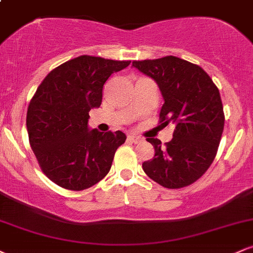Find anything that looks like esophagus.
<instances>
[{
  "mask_svg": "<svg viewBox=\"0 0 253 253\" xmlns=\"http://www.w3.org/2000/svg\"><path fill=\"white\" fill-rule=\"evenodd\" d=\"M128 140L132 141V143L136 144V143H139V141L143 140V138L139 135H135V134H130V135H128Z\"/></svg>",
  "mask_w": 253,
  "mask_h": 253,
  "instance_id": "esophagus-1",
  "label": "esophagus"
}]
</instances>
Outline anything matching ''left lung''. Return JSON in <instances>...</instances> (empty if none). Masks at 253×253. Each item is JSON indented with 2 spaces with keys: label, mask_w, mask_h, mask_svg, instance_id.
Returning <instances> with one entry per match:
<instances>
[{
  "label": "left lung",
  "mask_w": 253,
  "mask_h": 253,
  "mask_svg": "<svg viewBox=\"0 0 253 253\" xmlns=\"http://www.w3.org/2000/svg\"><path fill=\"white\" fill-rule=\"evenodd\" d=\"M133 66L158 84L164 104L159 124H175L173 138L162 145L147 138L155 156L144 162L151 179L168 189L193 184L215 158L225 114L217 86L201 66L173 56L133 60Z\"/></svg>",
  "instance_id": "8db88e82"
}]
</instances>
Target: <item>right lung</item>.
<instances>
[{"mask_svg": "<svg viewBox=\"0 0 253 253\" xmlns=\"http://www.w3.org/2000/svg\"><path fill=\"white\" fill-rule=\"evenodd\" d=\"M129 63L74 58L53 69L32 97L26 118L30 145L42 172L64 189H88L104 178L126 140L121 130H89L88 120L90 109L101 106L106 81Z\"/></svg>", "mask_w": 253, "mask_h": 253, "instance_id": "obj_1", "label": "right lung"}]
</instances>
